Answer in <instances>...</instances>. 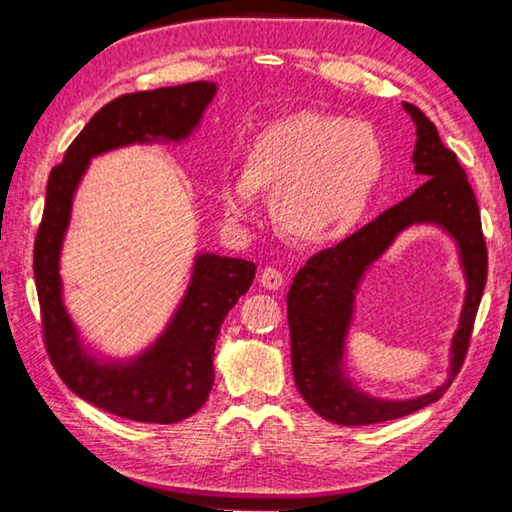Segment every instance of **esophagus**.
I'll return each mask as SVG.
<instances>
[{
  "mask_svg": "<svg viewBox=\"0 0 512 512\" xmlns=\"http://www.w3.org/2000/svg\"><path fill=\"white\" fill-rule=\"evenodd\" d=\"M259 284H262V287L268 291H277V289H282L284 277L280 271H277V268L268 266V268H264L262 275H259Z\"/></svg>",
  "mask_w": 512,
  "mask_h": 512,
  "instance_id": "1",
  "label": "esophagus"
}]
</instances>
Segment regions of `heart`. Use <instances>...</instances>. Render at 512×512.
Listing matches in <instances>:
<instances>
[{
	"mask_svg": "<svg viewBox=\"0 0 512 512\" xmlns=\"http://www.w3.org/2000/svg\"><path fill=\"white\" fill-rule=\"evenodd\" d=\"M386 171L379 135L363 121L293 112L250 144L246 167L216 187L225 219L255 221L259 192L284 235L307 246L341 241L366 219Z\"/></svg>",
	"mask_w": 512,
	"mask_h": 512,
	"instance_id": "b5f03b06",
	"label": "heart"
}]
</instances>
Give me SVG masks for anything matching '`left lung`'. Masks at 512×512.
<instances>
[{"label":"left lung","mask_w":512,"mask_h":512,"mask_svg":"<svg viewBox=\"0 0 512 512\" xmlns=\"http://www.w3.org/2000/svg\"><path fill=\"white\" fill-rule=\"evenodd\" d=\"M402 108L413 119L418 137L411 158L413 171L427 180L339 246L311 257L293 277L287 293L291 368L298 391L320 418L345 427L397 420L445 395L465 359L488 275L479 205L465 171L440 142L429 117L413 103H402ZM415 224H433L455 241L466 277V298L450 346L448 379L424 396L388 401L363 392L349 377L347 336L356 313V293L369 268L404 229Z\"/></svg>","instance_id":"obj_1"}]
</instances>
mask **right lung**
Returning <instances> with one entry per match:
<instances>
[{"instance_id":"obj_1","label":"right lung","mask_w":512,"mask_h":512,"mask_svg":"<svg viewBox=\"0 0 512 512\" xmlns=\"http://www.w3.org/2000/svg\"><path fill=\"white\" fill-rule=\"evenodd\" d=\"M219 92L212 81L124 94L94 115L49 173L33 273L51 363L65 384L99 409L135 422L173 424L194 415L214 384L221 323L255 280V264L207 250L194 255L183 298L155 339L131 357H112L85 339L65 305L60 257L74 198L90 162L140 144H185Z\"/></svg>"}]
</instances>
